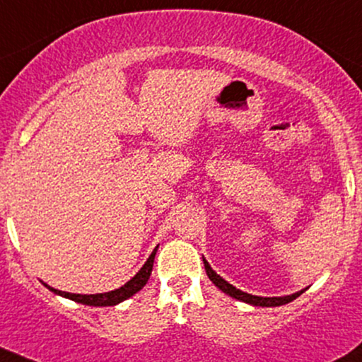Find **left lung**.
<instances>
[{
  "mask_svg": "<svg viewBox=\"0 0 362 362\" xmlns=\"http://www.w3.org/2000/svg\"><path fill=\"white\" fill-rule=\"evenodd\" d=\"M203 263H204V270H206L209 280H211V282L215 284L216 287L221 290V292L228 293L230 297L238 298V300H242V302H247V304L260 305V307H276V305L288 304V302L296 300V298L300 296V293H304V290H300V292L292 293V296H287V297H257V296H252V293L242 292V290L233 287V285L226 282V280H223L221 276L218 275L216 272L211 269V267H209V263L204 260V258H203Z\"/></svg>",
  "mask_w": 362,
  "mask_h": 362,
  "instance_id": "1",
  "label": "left lung"
}]
</instances>
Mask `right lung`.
<instances>
[{
    "label": "right lung",
    "instance_id": "add662e5",
    "mask_svg": "<svg viewBox=\"0 0 362 362\" xmlns=\"http://www.w3.org/2000/svg\"><path fill=\"white\" fill-rule=\"evenodd\" d=\"M156 252H158V247L154 248V252L151 253L149 258H147L144 267H142V269L137 272V274L134 275L126 285H122L120 288L112 290V292L93 293V296H80V293L62 292V290L52 288V287H48L47 284H43V285L47 288H50L53 293H58V296L66 297V298H70V300H75V302H78V304H83V305H93V307L115 305V304H119V302H122V300H126V298L132 297L134 293L139 292V290L147 284V280H149V276H151V272H153V263H154Z\"/></svg>",
    "mask_w": 362,
    "mask_h": 362
}]
</instances>
